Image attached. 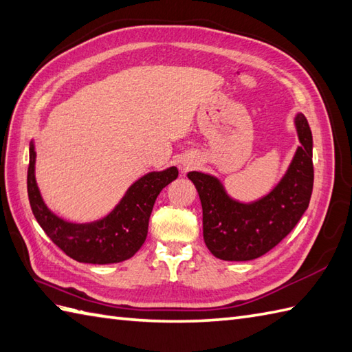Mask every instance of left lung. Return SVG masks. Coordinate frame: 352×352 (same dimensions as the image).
<instances>
[{
	"instance_id": "8db88e82",
	"label": "left lung",
	"mask_w": 352,
	"mask_h": 352,
	"mask_svg": "<svg viewBox=\"0 0 352 352\" xmlns=\"http://www.w3.org/2000/svg\"><path fill=\"white\" fill-rule=\"evenodd\" d=\"M295 124L300 146L274 190L254 204L229 197L216 177L191 171L204 211V240L210 252L225 261H249L267 254L302 217L313 191V136L307 118Z\"/></svg>"
}]
</instances>
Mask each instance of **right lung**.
Listing matches in <instances>:
<instances>
[{"mask_svg": "<svg viewBox=\"0 0 352 352\" xmlns=\"http://www.w3.org/2000/svg\"><path fill=\"white\" fill-rule=\"evenodd\" d=\"M36 152L30 144L27 171V191L36 220L52 239L76 261L89 264H112L129 260L146 241L148 219L155 200L164 186L177 177V168L152 171L138 179L109 216L94 223H69L48 210L34 179Z\"/></svg>", "mask_w": 352, "mask_h": 352, "instance_id": "1", "label": "right lung"}]
</instances>
